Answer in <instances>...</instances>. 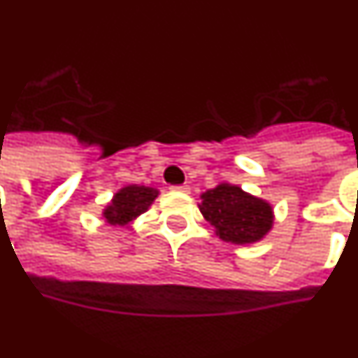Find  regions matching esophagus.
Wrapping results in <instances>:
<instances>
[{
    "label": "esophagus",
    "instance_id": "1",
    "mask_svg": "<svg viewBox=\"0 0 358 358\" xmlns=\"http://www.w3.org/2000/svg\"><path fill=\"white\" fill-rule=\"evenodd\" d=\"M171 189H173V191H182V193H187L189 191L187 185H171Z\"/></svg>",
    "mask_w": 358,
    "mask_h": 358
}]
</instances>
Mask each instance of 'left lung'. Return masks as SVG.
I'll return each instance as SVG.
<instances>
[{"mask_svg":"<svg viewBox=\"0 0 358 358\" xmlns=\"http://www.w3.org/2000/svg\"><path fill=\"white\" fill-rule=\"evenodd\" d=\"M200 211L215 227L216 235L233 244L257 242L273 225L269 203L229 184H220L206 191Z\"/></svg>","mask_w":358,"mask_h":358,"instance_id":"left-lung-1","label":"left lung"}]
</instances>
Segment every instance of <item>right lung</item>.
<instances>
[{"instance_id": "right-lung-1", "label": "right lung", "mask_w": 358, "mask_h": 358, "mask_svg": "<svg viewBox=\"0 0 358 358\" xmlns=\"http://www.w3.org/2000/svg\"><path fill=\"white\" fill-rule=\"evenodd\" d=\"M156 194H158L156 189L145 185H127L114 194L113 203L105 209L103 216L110 225L129 224L149 209Z\"/></svg>"}]
</instances>
